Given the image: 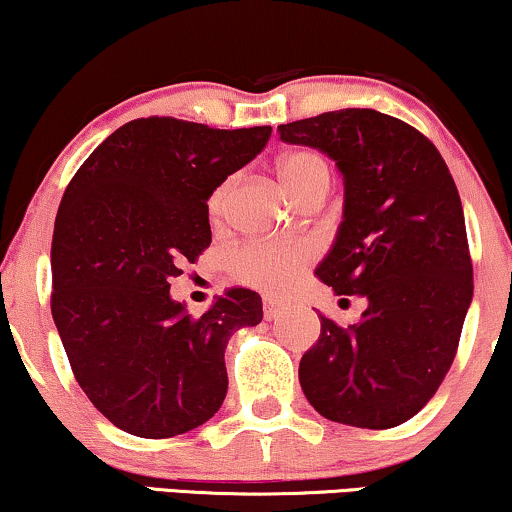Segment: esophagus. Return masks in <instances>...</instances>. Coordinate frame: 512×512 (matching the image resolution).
<instances>
[{
	"label": "esophagus",
	"instance_id": "esophagus-1",
	"mask_svg": "<svg viewBox=\"0 0 512 512\" xmlns=\"http://www.w3.org/2000/svg\"><path fill=\"white\" fill-rule=\"evenodd\" d=\"M282 310H284V303L282 300H275V298H263V314H265V319H275V317H279V314H282Z\"/></svg>",
	"mask_w": 512,
	"mask_h": 512
}]
</instances>
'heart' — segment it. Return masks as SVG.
<instances>
[{
    "label": "heart",
    "mask_w": 512,
    "mask_h": 512,
    "mask_svg": "<svg viewBox=\"0 0 512 512\" xmlns=\"http://www.w3.org/2000/svg\"><path fill=\"white\" fill-rule=\"evenodd\" d=\"M277 172L284 186L298 200L314 191H328L331 170L328 163L312 151H291L277 160ZM235 179L230 177L214 188L207 200L209 219L219 221L226 214L228 200L233 195ZM312 258V247L305 242H249L235 249L230 256V275L240 284L268 293H284L298 282L300 272Z\"/></svg>",
    "instance_id": "obj_1"
}]
</instances>
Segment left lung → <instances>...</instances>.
Instances as JSON below:
<instances>
[{
	"label": "left lung",
	"mask_w": 512,
	"mask_h": 512,
	"mask_svg": "<svg viewBox=\"0 0 512 512\" xmlns=\"http://www.w3.org/2000/svg\"><path fill=\"white\" fill-rule=\"evenodd\" d=\"M277 130L284 142L324 151L342 172L345 216L317 277L338 296L368 300L349 328L321 314L300 387L331 422H408L445 380L473 298L452 174L429 137L375 109L326 111Z\"/></svg>",
	"instance_id": "1"
}]
</instances>
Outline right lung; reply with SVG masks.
I'll use <instances>...</instances> for the list:
<instances>
[{"instance_id": "obj_1", "label": "right lung", "mask_w": 512, "mask_h": 512, "mask_svg": "<svg viewBox=\"0 0 512 512\" xmlns=\"http://www.w3.org/2000/svg\"><path fill=\"white\" fill-rule=\"evenodd\" d=\"M270 125L216 130L137 118L69 181L51 244V312L90 403L139 438H172L216 415L226 345L263 319L261 296L230 289L202 317L170 298V279L212 242L207 200L251 163Z\"/></svg>"}]
</instances>
